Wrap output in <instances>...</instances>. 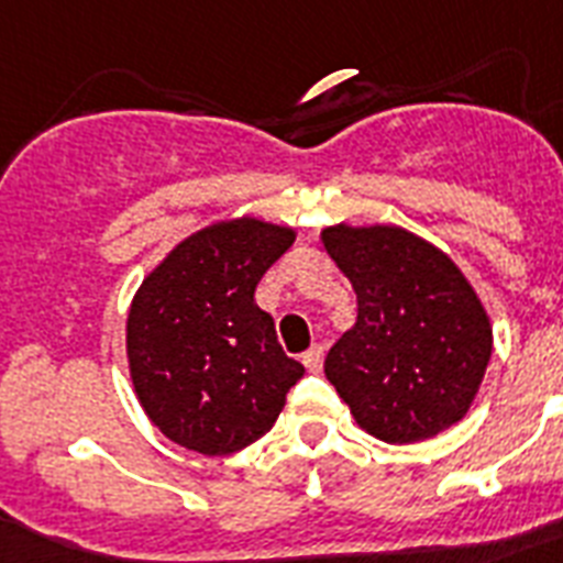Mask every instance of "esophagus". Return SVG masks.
<instances>
[{
  "label": "esophagus",
  "instance_id": "34e87169",
  "mask_svg": "<svg viewBox=\"0 0 563 563\" xmlns=\"http://www.w3.org/2000/svg\"><path fill=\"white\" fill-rule=\"evenodd\" d=\"M303 367L309 369V373H318V369L323 367V346L314 344L309 353L303 355Z\"/></svg>",
  "mask_w": 563,
  "mask_h": 563
}]
</instances>
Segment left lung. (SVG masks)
<instances>
[{
  "mask_svg": "<svg viewBox=\"0 0 563 563\" xmlns=\"http://www.w3.org/2000/svg\"><path fill=\"white\" fill-rule=\"evenodd\" d=\"M321 242L358 300V318L323 361L358 428L408 445L460 422L495 344L468 277L401 225L338 222L323 228Z\"/></svg>",
  "mask_w": 563,
  "mask_h": 563,
  "instance_id": "left-lung-1",
  "label": "left lung"
}]
</instances>
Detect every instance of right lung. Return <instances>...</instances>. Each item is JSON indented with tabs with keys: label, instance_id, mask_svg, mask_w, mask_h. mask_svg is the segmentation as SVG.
Segmentation results:
<instances>
[{
	"label": "right lung",
	"instance_id": "add662e5",
	"mask_svg": "<svg viewBox=\"0 0 563 563\" xmlns=\"http://www.w3.org/2000/svg\"><path fill=\"white\" fill-rule=\"evenodd\" d=\"M297 231L257 217L219 219L173 245L126 314V361L141 408L187 451L222 456L257 442L303 378L286 358L257 283Z\"/></svg>",
	"mask_w": 563,
	"mask_h": 563
}]
</instances>
